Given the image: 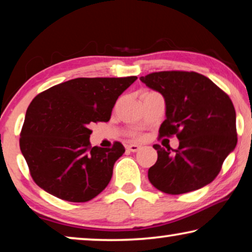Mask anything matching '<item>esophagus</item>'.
<instances>
[{
  "label": "esophagus",
  "mask_w": 252,
  "mask_h": 252,
  "mask_svg": "<svg viewBox=\"0 0 252 252\" xmlns=\"http://www.w3.org/2000/svg\"><path fill=\"white\" fill-rule=\"evenodd\" d=\"M140 146H137V144H129V146H127V149L129 151H132V153H136V151L140 150Z\"/></svg>",
  "instance_id": "esophagus-1"
}]
</instances>
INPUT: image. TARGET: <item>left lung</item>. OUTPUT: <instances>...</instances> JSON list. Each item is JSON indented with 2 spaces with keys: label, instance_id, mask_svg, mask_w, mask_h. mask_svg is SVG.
I'll return each instance as SVG.
<instances>
[{
  "label": "left lung",
  "instance_id": "1",
  "mask_svg": "<svg viewBox=\"0 0 252 252\" xmlns=\"http://www.w3.org/2000/svg\"><path fill=\"white\" fill-rule=\"evenodd\" d=\"M140 80L165 99L166 119L159 136L179 140L175 150L154 146L158 158L148 171L151 185L171 195L209 185L237 143L236 113L229 96L197 72H154Z\"/></svg>",
  "mask_w": 252,
  "mask_h": 252
}]
</instances>
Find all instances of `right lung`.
<instances>
[{
	"instance_id": "add662e5",
	"label": "right lung",
	"mask_w": 252,
	"mask_h": 252,
	"mask_svg": "<svg viewBox=\"0 0 252 252\" xmlns=\"http://www.w3.org/2000/svg\"><path fill=\"white\" fill-rule=\"evenodd\" d=\"M137 77L77 78L33 98L19 146L35 184L67 202H87L104 190L125 148L92 147L93 123L109 122L120 95Z\"/></svg>"
}]
</instances>
